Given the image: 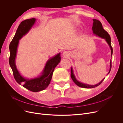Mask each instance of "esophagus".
Masks as SVG:
<instances>
[{
  "label": "esophagus",
  "instance_id": "34e87169",
  "mask_svg": "<svg viewBox=\"0 0 123 123\" xmlns=\"http://www.w3.org/2000/svg\"><path fill=\"white\" fill-rule=\"evenodd\" d=\"M62 56H63V58H67L69 57V55L68 52H67L65 51V52H64L63 53Z\"/></svg>",
  "mask_w": 123,
  "mask_h": 123
}]
</instances>
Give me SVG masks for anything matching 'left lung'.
Returning a JSON list of instances; mask_svg holds the SVG:
<instances>
[{
    "label": "left lung",
    "mask_w": 123,
    "mask_h": 123,
    "mask_svg": "<svg viewBox=\"0 0 123 123\" xmlns=\"http://www.w3.org/2000/svg\"><path fill=\"white\" fill-rule=\"evenodd\" d=\"M93 26H92V30H93V33L94 35H95L97 36H98L100 38H102L103 39H104L106 41L107 44H108L109 46L111 49V57L113 54V48L112 47L111 44V37L110 36L108 33V32L105 31L103 28L102 23L100 21L98 20H97V19H93ZM112 60L111 59L110 60V69L108 73L107 74V75L110 72V71L112 67ZM71 77L73 81V82L76 84L78 86L82 88H95L96 87L98 86L99 85H100L101 83L104 80L105 78L103 79L99 83L97 84L92 85H89L87 84L83 83L82 82H81L77 80L76 78V77L74 73V71L73 68L71 67Z\"/></svg>",
    "instance_id": "left-lung-1"
}]
</instances>
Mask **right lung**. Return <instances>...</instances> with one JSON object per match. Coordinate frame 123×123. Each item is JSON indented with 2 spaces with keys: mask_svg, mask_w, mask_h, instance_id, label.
Here are the masks:
<instances>
[{
  "mask_svg": "<svg viewBox=\"0 0 123 123\" xmlns=\"http://www.w3.org/2000/svg\"><path fill=\"white\" fill-rule=\"evenodd\" d=\"M36 19H26L21 22L16 33L9 45V65L16 82L23 87L34 92H39L46 89L50 83L55 68L61 60L60 53L57 54L47 61L41 73L37 77L26 78L19 72L16 65V58L19 40L27 34L35 23Z\"/></svg>",
  "mask_w": 123,
  "mask_h": 123,
  "instance_id": "add662e5",
  "label": "right lung"
}]
</instances>
